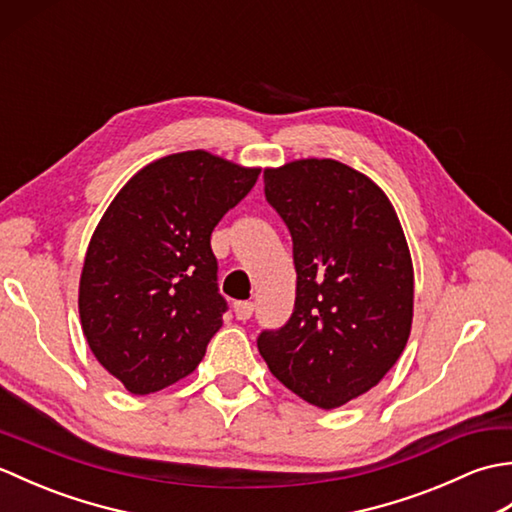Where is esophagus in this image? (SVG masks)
Instances as JSON below:
<instances>
[{"mask_svg": "<svg viewBox=\"0 0 512 512\" xmlns=\"http://www.w3.org/2000/svg\"><path fill=\"white\" fill-rule=\"evenodd\" d=\"M253 310H255V306H253V303H250V301H237L235 306H233L235 319H239V321L250 319V314H253Z\"/></svg>", "mask_w": 512, "mask_h": 512, "instance_id": "34e87169", "label": "esophagus"}]
</instances>
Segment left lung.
<instances>
[{
	"label": "left lung",
	"mask_w": 512,
	"mask_h": 512,
	"mask_svg": "<svg viewBox=\"0 0 512 512\" xmlns=\"http://www.w3.org/2000/svg\"><path fill=\"white\" fill-rule=\"evenodd\" d=\"M264 191L292 237L297 297L284 328L259 334V354L292 394L341 407L376 387L407 345L405 231L385 191L332 158L268 167Z\"/></svg>",
	"instance_id": "8db88e82"
}]
</instances>
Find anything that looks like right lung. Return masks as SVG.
Masks as SVG:
<instances>
[{"instance_id":"obj_1","label":"right lung","mask_w":512,"mask_h":512,"mask_svg":"<svg viewBox=\"0 0 512 512\" xmlns=\"http://www.w3.org/2000/svg\"><path fill=\"white\" fill-rule=\"evenodd\" d=\"M259 171L180 151L149 162L107 206L85 253L79 314L96 361L129 394L189 376L222 328L211 233Z\"/></svg>"}]
</instances>
